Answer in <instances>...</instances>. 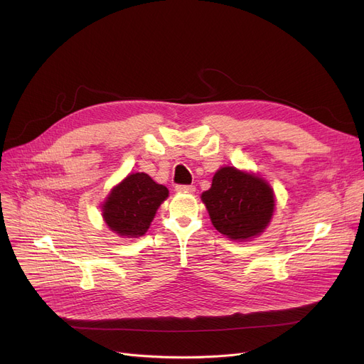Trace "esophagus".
<instances>
[{
	"label": "esophagus",
	"instance_id": "1",
	"mask_svg": "<svg viewBox=\"0 0 364 364\" xmlns=\"http://www.w3.org/2000/svg\"><path fill=\"white\" fill-rule=\"evenodd\" d=\"M176 192L178 193H195L196 187L195 186H176Z\"/></svg>",
	"mask_w": 364,
	"mask_h": 364
}]
</instances>
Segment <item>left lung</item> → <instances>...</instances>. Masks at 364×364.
Here are the masks:
<instances>
[{"label": "left lung", "instance_id": "8db88e82", "mask_svg": "<svg viewBox=\"0 0 364 364\" xmlns=\"http://www.w3.org/2000/svg\"><path fill=\"white\" fill-rule=\"evenodd\" d=\"M217 230L236 242L259 236L274 214V192L261 176L221 166L200 196Z\"/></svg>", "mask_w": 364, "mask_h": 364}]
</instances>
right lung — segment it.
<instances>
[{
  "instance_id": "obj_1",
  "label": "right lung",
  "mask_w": 364,
  "mask_h": 364,
  "mask_svg": "<svg viewBox=\"0 0 364 364\" xmlns=\"http://www.w3.org/2000/svg\"><path fill=\"white\" fill-rule=\"evenodd\" d=\"M168 195V188L146 172H132L110 190L102 203L103 220L121 237H140L149 230Z\"/></svg>"
}]
</instances>
